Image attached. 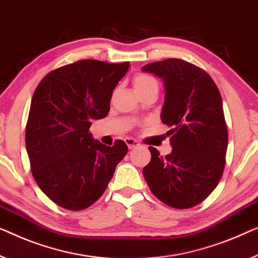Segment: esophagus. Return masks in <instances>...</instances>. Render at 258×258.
<instances>
[{
	"label": "esophagus",
	"instance_id": "obj_1",
	"mask_svg": "<svg viewBox=\"0 0 258 258\" xmlns=\"http://www.w3.org/2000/svg\"><path fill=\"white\" fill-rule=\"evenodd\" d=\"M125 142H126V145H127L128 149H134V148L139 147V146H140L139 142H138L137 140L132 139V138H126V139H125Z\"/></svg>",
	"mask_w": 258,
	"mask_h": 258
}]
</instances>
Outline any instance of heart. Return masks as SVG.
Segmentation results:
<instances>
[{"label":"heart","instance_id":"b5f03b06","mask_svg":"<svg viewBox=\"0 0 258 258\" xmlns=\"http://www.w3.org/2000/svg\"><path fill=\"white\" fill-rule=\"evenodd\" d=\"M133 89L137 95L144 94V92L148 91H155L159 90V84H157L156 80L149 76L147 74H137L133 78Z\"/></svg>","mask_w":258,"mask_h":258}]
</instances>
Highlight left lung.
Listing matches in <instances>:
<instances>
[{
    "label": "left lung",
    "instance_id": "left-lung-1",
    "mask_svg": "<svg viewBox=\"0 0 258 258\" xmlns=\"http://www.w3.org/2000/svg\"><path fill=\"white\" fill-rule=\"evenodd\" d=\"M162 80L161 120L170 127L172 151L164 157L149 147L142 174L156 198L174 209H190L209 197L224 172L228 132L220 92L205 71L179 59L141 68Z\"/></svg>",
    "mask_w": 258,
    "mask_h": 258
}]
</instances>
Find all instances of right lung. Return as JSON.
<instances>
[{"label": "right lung", "mask_w": 258, "mask_h": 258, "mask_svg": "<svg viewBox=\"0 0 258 258\" xmlns=\"http://www.w3.org/2000/svg\"><path fill=\"white\" fill-rule=\"evenodd\" d=\"M128 68V62L81 60L48 73L34 90L25 133L31 170L63 209L92 205L127 153L124 141L103 145L89 128L109 113L112 91Z\"/></svg>", "instance_id": "add662e5"}]
</instances>
